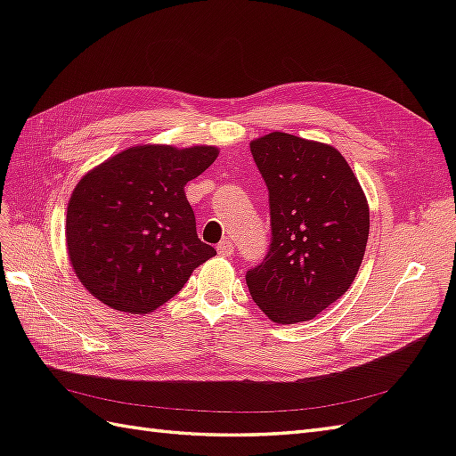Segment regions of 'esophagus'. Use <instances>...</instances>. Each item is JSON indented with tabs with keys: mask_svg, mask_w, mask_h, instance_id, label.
Listing matches in <instances>:
<instances>
[{
	"mask_svg": "<svg viewBox=\"0 0 456 456\" xmlns=\"http://www.w3.org/2000/svg\"><path fill=\"white\" fill-rule=\"evenodd\" d=\"M233 249H236V247H233V243H232L228 238L220 241L218 247H216V251H218L220 256H230V255H233Z\"/></svg>",
	"mask_w": 456,
	"mask_h": 456,
	"instance_id": "obj_1",
	"label": "esophagus"
}]
</instances>
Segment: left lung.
<instances>
[{"label":"left lung","instance_id":"left-lung-1","mask_svg":"<svg viewBox=\"0 0 456 456\" xmlns=\"http://www.w3.org/2000/svg\"><path fill=\"white\" fill-rule=\"evenodd\" d=\"M270 196L272 243L245 281L273 323L310 322L348 291L369 238V203L337 148L273 131L251 141Z\"/></svg>","mask_w":456,"mask_h":456}]
</instances>
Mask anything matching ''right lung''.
<instances>
[{
	"label": "right lung",
	"mask_w": 456,
	"mask_h": 456,
	"mask_svg": "<svg viewBox=\"0 0 456 456\" xmlns=\"http://www.w3.org/2000/svg\"><path fill=\"white\" fill-rule=\"evenodd\" d=\"M216 146H131L76 184L66 249L87 291L126 314H150L216 255L196 232L184 186L216 159Z\"/></svg>",
	"instance_id": "add662e5"
}]
</instances>
